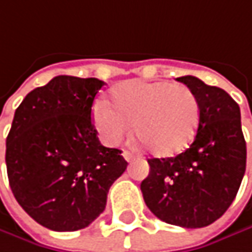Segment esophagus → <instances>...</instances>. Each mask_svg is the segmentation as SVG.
Instances as JSON below:
<instances>
[{"label":"esophagus","mask_w":252,"mask_h":252,"mask_svg":"<svg viewBox=\"0 0 252 252\" xmlns=\"http://www.w3.org/2000/svg\"><path fill=\"white\" fill-rule=\"evenodd\" d=\"M123 157H124V158H126V161H132V160H134V157H135V156H134V154H132V153H131V151H124V153H123Z\"/></svg>","instance_id":"1"}]
</instances>
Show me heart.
<instances>
[{
    "label": "heart",
    "mask_w": 252,
    "mask_h": 252,
    "mask_svg": "<svg viewBox=\"0 0 252 252\" xmlns=\"http://www.w3.org/2000/svg\"><path fill=\"white\" fill-rule=\"evenodd\" d=\"M112 103L98 99L92 118L108 144L120 143L131 129L151 154L173 157L193 141L200 105L193 91L172 82L128 80L111 92Z\"/></svg>",
    "instance_id": "b5f03b06"
}]
</instances>
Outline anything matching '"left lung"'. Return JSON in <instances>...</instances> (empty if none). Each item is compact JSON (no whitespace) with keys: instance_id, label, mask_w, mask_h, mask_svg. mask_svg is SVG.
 <instances>
[{"instance_id":"obj_1","label":"left lung","mask_w":252,"mask_h":252,"mask_svg":"<svg viewBox=\"0 0 252 252\" xmlns=\"http://www.w3.org/2000/svg\"><path fill=\"white\" fill-rule=\"evenodd\" d=\"M177 80L199 99V126L183 153L149 158L150 173L141 182V192L150 211L163 222L203 228L226 212L245 173L247 146L240 106L223 89L194 76Z\"/></svg>"}]
</instances>
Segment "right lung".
<instances>
[{
  "label": "right lung",
  "instance_id": "1",
  "mask_svg": "<svg viewBox=\"0 0 252 252\" xmlns=\"http://www.w3.org/2000/svg\"><path fill=\"white\" fill-rule=\"evenodd\" d=\"M103 85L60 75L15 109L5 150L10 188L20 206L52 231L91 225L103 212L111 185L126 172L123 151L103 147L91 120Z\"/></svg>",
  "mask_w": 252,
  "mask_h": 252
}]
</instances>
